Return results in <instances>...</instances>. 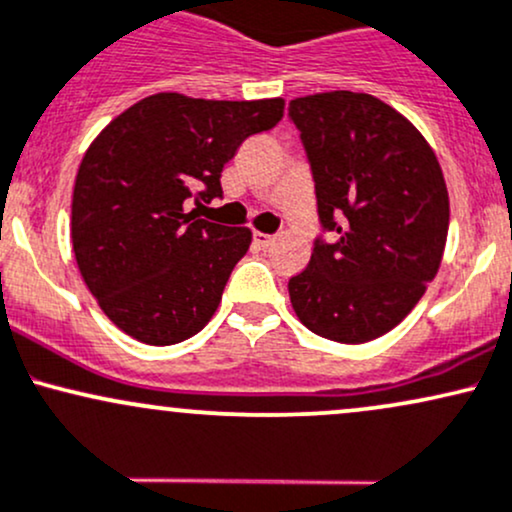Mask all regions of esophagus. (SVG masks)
I'll return each mask as SVG.
<instances>
[{
    "mask_svg": "<svg viewBox=\"0 0 512 512\" xmlns=\"http://www.w3.org/2000/svg\"><path fill=\"white\" fill-rule=\"evenodd\" d=\"M254 244L258 246V249H268V246L275 244V237H273V234H261V232H256V234H254Z\"/></svg>",
    "mask_w": 512,
    "mask_h": 512,
    "instance_id": "34e87169",
    "label": "esophagus"
}]
</instances>
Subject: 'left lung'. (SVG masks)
<instances>
[{
    "mask_svg": "<svg viewBox=\"0 0 512 512\" xmlns=\"http://www.w3.org/2000/svg\"><path fill=\"white\" fill-rule=\"evenodd\" d=\"M287 118L321 227L307 271L287 283L292 309L329 341H372L416 307L440 268L450 225L440 164L421 132L370 94L304 96Z\"/></svg>",
    "mask_w": 512,
    "mask_h": 512,
    "instance_id": "8db88e82",
    "label": "left lung"
}]
</instances>
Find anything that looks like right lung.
Returning <instances> with one entry per match:
<instances>
[{
  "instance_id": "1",
  "label": "right lung",
  "mask_w": 512,
  "mask_h": 512,
  "mask_svg": "<svg viewBox=\"0 0 512 512\" xmlns=\"http://www.w3.org/2000/svg\"><path fill=\"white\" fill-rule=\"evenodd\" d=\"M283 99L205 101L154 94L86 149L72 195L77 266L106 317L149 346L203 329L251 244L246 227L186 212L222 198L241 142L283 118Z\"/></svg>"
}]
</instances>
